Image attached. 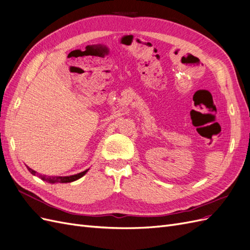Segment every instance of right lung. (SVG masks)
<instances>
[{"mask_svg":"<svg viewBox=\"0 0 250 250\" xmlns=\"http://www.w3.org/2000/svg\"><path fill=\"white\" fill-rule=\"evenodd\" d=\"M28 170L33 174V175H37L39 179H42V181H45L47 183H51V184H55V183H70V182H75L79 179H81L83 175L86 174V172L89 170V169H86L85 171L80 172L78 174H74V175H69V176H47L44 174H38V172H36L33 169H31L30 167H28Z\"/></svg>","mask_w":250,"mask_h":250,"instance_id":"obj_1","label":"right lung"}]
</instances>
